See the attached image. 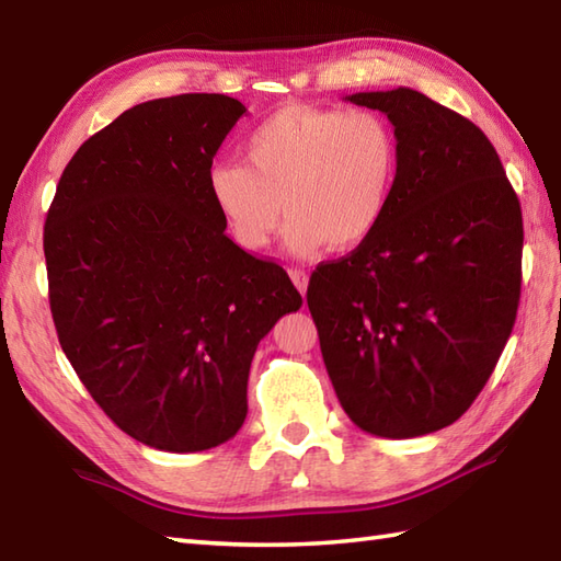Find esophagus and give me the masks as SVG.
<instances>
[{
  "label": "esophagus",
  "instance_id": "1",
  "mask_svg": "<svg viewBox=\"0 0 561 561\" xmlns=\"http://www.w3.org/2000/svg\"><path fill=\"white\" fill-rule=\"evenodd\" d=\"M289 277H291V282H294V287L299 289L301 294H306V287H308V274H306L304 270H299V267H291V270H289Z\"/></svg>",
  "mask_w": 561,
  "mask_h": 561
}]
</instances>
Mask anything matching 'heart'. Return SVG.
Returning <instances> with one entry per match:
<instances>
[{"instance_id":"obj_1","label":"heart","mask_w":561,"mask_h":561,"mask_svg":"<svg viewBox=\"0 0 561 561\" xmlns=\"http://www.w3.org/2000/svg\"><path fill=\"white\" fill-rule=\"evenodd\" d=\"M398 169L396 129L380 113L287 105L245 137L243 163L211 165L207 195L248 253L270 243L284 207V243L306 257L368 241L386 219Z\"/></svg>"}]
</instances>
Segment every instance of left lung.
I'll return each mask as SVG.
<instances>
[{
	"instance_id": "8db88e82",
	"label": "left lung",
	"mask_w": 561,
	"mask_h": 561,
	"mask_svg": "<svg viewBox=\"0 0 561 561\" xmlns=\"http://www.w3.org/2000/svg\"><path fill=\"white\" fill-rule=\"evenodd\" d=\"M350 103L396 127L400 169L383 224L318 265L306 301L342 410L364 432L412 438L480 396L520 299V202L492 141L414 89Z\"/></svg>"
}]
</instances>
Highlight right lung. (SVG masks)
I'll return each instance as SVG.
<instances>
[{
	"label": "right lung",
	"mask_w": 561,
	"mask_h": 561,
	"mask_svg": "<svg viewBox=\"0 0 561 561\" xmlns=\"http://www.w3.org/2000/svg\"><path fill=\"white\" fill-rule=\"evenodd\" d=\"M245 105L224 93L139 103L59 178L43 248L59 344L139 444L195 453L238 434L260 340L301 294L224 233L207 173Z\"/></svg>",
	"instance_id": "add662e5"
}]
</instances>
